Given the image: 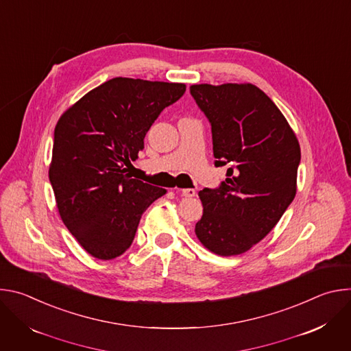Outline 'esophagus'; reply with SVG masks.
Wrapping results in <instances>:
<instances>
[{"instance_id":"obj_1","label":"esophagus","mask_w":351,"mask_h":351,"mask_svg":"<svg viewBox=\"0 0 351 351\" xmlns=\"http://www.w3.org/2000/svg\"><path fill=\"white\" fill-rule=\"evenodd\" d=\"M178 193H180L183 197H194L195 195V190L194 189H182V190H178Z\"/></svg>"}]
</instances>
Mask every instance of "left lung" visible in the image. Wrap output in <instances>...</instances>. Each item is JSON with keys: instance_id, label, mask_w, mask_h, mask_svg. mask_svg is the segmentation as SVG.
Returning a JSON list of instances; mask_svg holds the SVG:
<instances>
[{"instance_id": "left-lung-1", "label": "left lung", "mask_w": 351, "mask_h": 351, "mask_svg": "<svg viewBox=\"0 0 351 351\" xmlns=\"http://www.w3.org/2000/svg\"><path fill=\"white\" fill-rule=\"evenodd\" d=\"M190 94L211 123L218 189L198 193L204 211L195 234L210 252L245 253L279 222L297 190L300 144L272 99L252 83L193 84Z\"/></svg>"}]
</instances>
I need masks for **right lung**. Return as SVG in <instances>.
Returning a JSON list of instances; mask_svg holds the SVG:
<instances>
[{
    "label": "right lung",
    "instance_id": "right-lung-1",
    "mask_svg": "<svg viewBox=\"0 0 351 351\" xmlns=\"http://www.w3.org/2000/svg\"><path fill=\"white\" fill-rule=\"evenodd\" d=\"M186 84L114 77L60 118L48 176L58 213L86 252L112 260L130 247L148 206L167 193L128 173L144 137Z\"/></svg>",
    "mask_w": 351,
    "mask_h": 351
}]
</instances>
